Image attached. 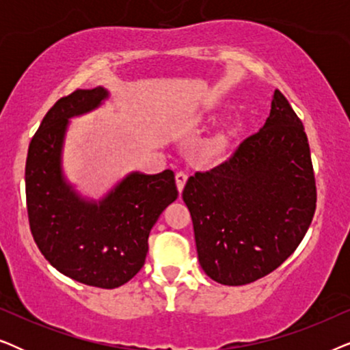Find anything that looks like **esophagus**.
Wrapping results in <instances>:
<instances>
[{
    "label": "esophagus",
    "instance_id": "1",
    "mask_svg": "<svg viewBox=\"0 0 350 350\" xmlns=\"http://www.w3.org/2000/svg\"><path fill=\"white\" fill-rule=\"evenodd\" d=\"M175 181H176V188H178V193L181 194V191H183L186 181H188V175H186L185 172H178V174L175 175Z\"/></svg>",
    "mask_w": 350,
    "mask_h": 350
}]
</instances>
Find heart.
<instances>
[{
  "label": "heart",
  "instance_id": "heart-1",
  "mask_svg": "<svg viewBox=\"0 0 350 350\" xmlns=\"http://www.w3.org/2000/svg\"><path fill=\"white\" fill-rule=\"evenodd\" d=\"M226 145H228V140L224 137L218 138V140H215L210 143V145L205 148L204 151V157L205 159L212 161V159H218L219 156L223 154L224 150H226Z\"/></svg>",
  "mask_w": 350,
  "mask_h": 350
}]
</instances>
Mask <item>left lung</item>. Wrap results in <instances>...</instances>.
<instances>
[{"label": "left lung", "instance_id": "1", "mask_svg": "<svg viewBox=\"0 0 350 350\" xmlns=\"http://www.w3.org/2000/svg\"><path fill=\"white\" fill-rule=\"evenodd\" d=\"M200 267L223 285H245L277 269L314 218L317 189L308 135L275 90L269 118L232 156L196 172L183 189Z\"/></svg>", "mask_w": 350, "mask_h": 350}]
</instances>
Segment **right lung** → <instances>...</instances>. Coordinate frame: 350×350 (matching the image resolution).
Masks as SVG:
<instances>
[{"mask_svg":"<svg viewBox=\"0 0 350 350\" xmlns=\"http://www.w3.org/2000/svg\"><path fill=\"white\" fill-rule=\"evenodd\" d=\"M103 88L57 100L28 146L27 212L38 248L62 274L98 288H116L145 265L151 228L178 198L175 175L132 172L102 200H85L66 183L62 148L68 119L92 111Z\"/></svg>","mask_w":350,"mask_h":350,"instance_id":"add662e5","label":"right lung"}]
</instances>
